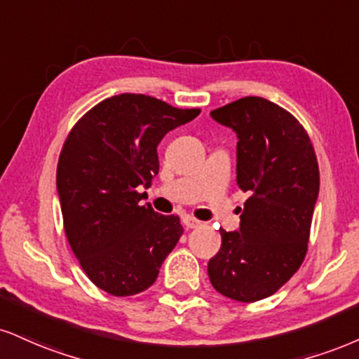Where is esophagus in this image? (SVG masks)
<instances>
[{"instance_id": "esophagus-1", "label": "esophagus", "mask_w": 359, "mask_h": 359, "mask_svg": "<svg viewBox=\"0 0 359 359\" xmlns=\"http://www.w3.org/2000/svg\"><path fill=\"white\" fill-rule=\"evenodd\" d=\"M182 222H184L185 229H197V227L202 226V222L197 221V219L192 217V215H184Z\"/></svg>"}]
</instances>
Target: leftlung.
I'll return each mask as SVG.
<instances>
[{"instance_id":"1","label":"left lung","mask_w":359,"mask_h":359,"mask_svg":"<svg viewBox=\"0 0 359 359\" xmlns=\"http://www.w3.org/2000/svg\"><path fill=\"white\" fill-rule=\"evenodd\" d=\"M237 133V185L249 194L241 229H221L209 261L214 289L241 303L273 296L303 264L319 192V167L308 132L294 115L262 97L210 111Z\"/></svg>"}]
</instances>
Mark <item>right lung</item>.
Wrapping results in <instances>:
<instances>
[{
  "mask_svg": "<svg viewBox=\"0 0 359 359\" xmlns=\"http://www.w3.org/2000/svg\"><path fill=\"white\" fill-rule=\"evenodd\" d=\"M198 114L122 93L86 111L65 140L56 167L65 234L88 279L111 296L152 286L182 236L179 215L142 205L137 187L158 174L163 135Z\"/></svg>",
  "mask_w": 359,
  "mask_h": 359,
  "instance_id": "obj_1",
  "label": "right lung"
}]
</instances>
